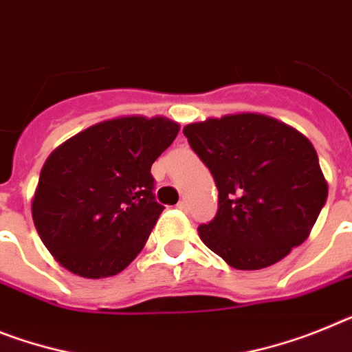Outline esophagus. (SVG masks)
Here are the masks:
<instances>
[{
    "instance_id": "esophagus-1",
    "label": "esophagus",
    "mask_w": 352,
    "mask_h": 352,
    "mask_svg": "<svg viewBox=\"0 0 352 352\" xmlns=\"http://www.w3.org/2000/svg\"><path fill=\"white\" fill-rule=\"evenodd\" d=\"M178 208L183 210V212H187V210H188V201H187V199H182V201H179V203H178Z\"/></svg>"
}]
</instances>
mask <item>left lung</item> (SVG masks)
<instances>
[{
    "instance_id": "left-lung-1",
    "label": "left lung",
    "mask_w": 352,
    "mask_h": 352,
    "mask_svg": "<svg viewBox=\"0 0 352 352\" xmlns=\"http://www.w3.org/2000/svg\"><path fill=\"white\" fill-rule=\"evenodd\" d=\"M183 135L219 190L215 217L197 231L228 265L263 269L308 239L327 183L305 135L262 113L206 119Z\"/></svg>"
}]
</instances>
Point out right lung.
<instances>
[{"instance_id":"add662e5","label":"right lung","mask_w":352,"mask_h":352,"mask_svg":"<svg viewBox=\"0 0 352 352\" xmlns=\"http://www.w3.org/2000/svg\"><path fill=\"white\" fill-rule=\"evenodd\" d=\"M179 124L119 117L90 126L51 153L32 203L37 233L56 262L82 278H108L142 251L164 206L151 165Z\"/></svg>"}]
</instances>
